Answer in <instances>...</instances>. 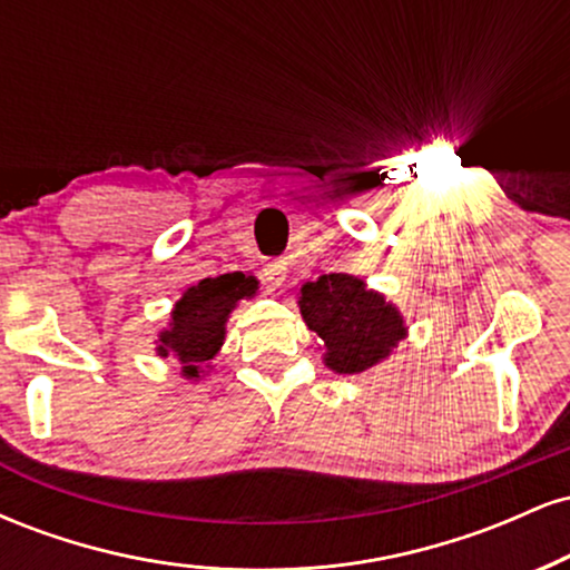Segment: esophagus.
Masks as SVG:
<instances>
[{
	"instance_id": "1",
	"label": "esophagus",
	"mask_w": 570,
	"mask_h": 570,
	"mask_svg": "<svg viewBox=\"0 0 570 570\" xmlns=\"http://www.w3.org/2000/svg\"><path fill=\"white\" fill-rule=\"evenodd\" d=\"M284 273H286V263L284 259H267L263 263V278L267 281L271 286H281L284 284Z\"/></svg>"
}]
</instances>
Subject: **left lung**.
Returning a JSON list of instances; mask_svg holds the SVG:
<instances>
[{"instance_id": "obj_1", "label": "left lung", "mask_w": 570, "mask_h": 570, "mask_svg": "<svg viewBox=\"0 0 570 570\" xmlns=\"http://www.w3.org/2000/svg\"><path fill=\"white\" fill-rule=\"evenodd\" d=\"M299 313L307 330L324 340V364L340 375L375 367L407 337L399 307L348 273H330L303 284Z\"/></svg>"}]
</instances>
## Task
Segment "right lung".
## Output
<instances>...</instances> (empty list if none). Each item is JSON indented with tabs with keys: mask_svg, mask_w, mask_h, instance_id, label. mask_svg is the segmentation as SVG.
Returning a JSON list of instances; mask_svg holds the SVG:
<instances>
[{
	"mask_svg": "<svg viewBox=\"0 0 570 570\" xmlns=\"http://www.w3.org/2000/svg\"><path fill=\"white\" fill-rule=\"evenodd\" d=\"M257 278L246 273H225L217 278H203L181 294L174 305L168 330L158 335V356H176L181 375L198 381L225 343V324L240 299L257 294Z\"/></svg>",
	"mask_w": 570,
	"mask_h": 570,
	"instance_id": "right-lung-1",
	"label": "right lung"
}]
</instances>
